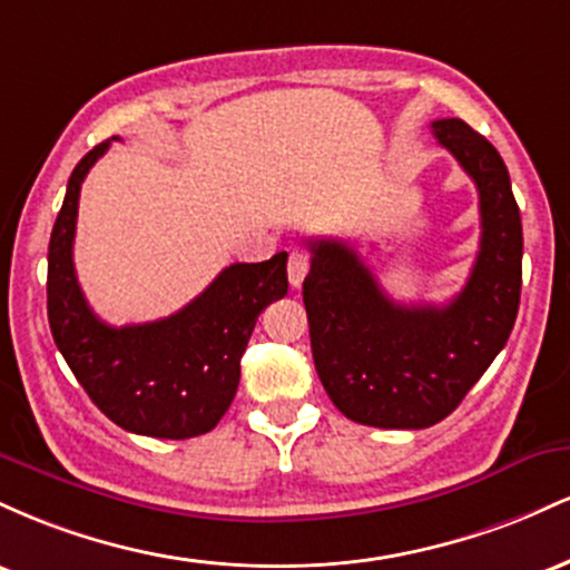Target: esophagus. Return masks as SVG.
<instances>
[{
  "instance_id": "obj_1",
  "label": "esophagus",
  "mask_w": 570,
  "mask_h": 570,
  "mask_svg": "<svg viewBox=\"0 0 570 570\" xmlns=\"http://www.w3.org/2000/svg\"><path fill=\"white\" fill-rule=\"evenodd\" d=\"M307 267H311V254L307 252H292L289 254V284L294 286V289H299L303 286V281L307 276Z\"/></svg>"
}]
</instances>
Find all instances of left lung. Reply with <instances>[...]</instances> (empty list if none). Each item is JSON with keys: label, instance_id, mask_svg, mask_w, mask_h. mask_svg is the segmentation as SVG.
Returning <instances> with one entry per match:
<instances>
[{"label": "left lung", "instance_id": "obj_1", "mask_svg": "<svg viewBox=\"0 0 570 570\" xmlns=\"http://www.w3.org/2000/svg\"><path fill=\"white\" fill-rule=\"evenodd\" d=\"M431 130L480 193V254L450 303H394L348 244L307 240L313 362L335 407L362 426L429 429L448 417L507 345L520 307L522 222L501 155L458 117Z\"/></svg>", "mask_w": 570, "mask_h": 570}]
</instances>
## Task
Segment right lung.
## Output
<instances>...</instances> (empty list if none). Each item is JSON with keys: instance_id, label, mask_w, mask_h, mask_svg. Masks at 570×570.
I'll return each mask as SVG.
<instances>
[{"instance_id": "add662e5", "label": "right lung", "mask_w": 570, "mask_h": 570, "mask_svg": "<svg viewBox=\"0 0 570 570\" xmlns=\"http://www.w3.org/2000/svg\"><path fill=\"white\" fill-rule=\"evenodd\" d=\"M107 149L109 141H101L77 163L50 235V332L77 381L117 426L158 440L200 436L230 407L259 313L289 289L286 252L225 267L193 303L160 322L104 324L77 284L71 246L80 187Z\"/></svg>"}]
</instances>
